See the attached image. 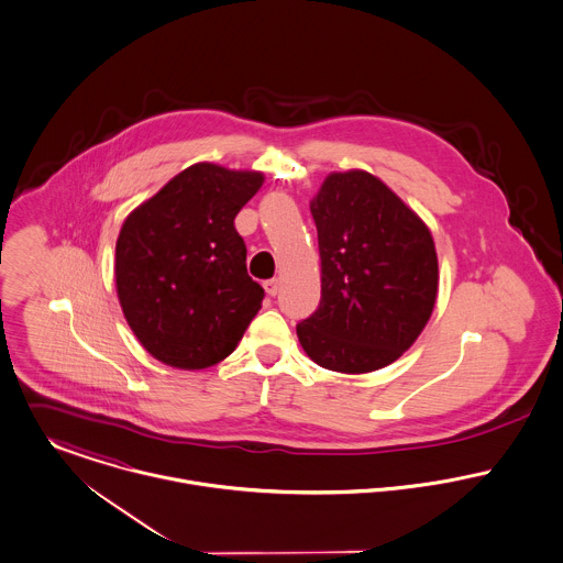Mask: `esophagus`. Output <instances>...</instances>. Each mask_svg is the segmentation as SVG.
Segmentation results:
<instances>
[{
	"instance_id": "esophagus-1",
	"label": "esophagus",
	"mask_w": 563,
	"mask_h": 563,
	"mask_svg": "<svg viewBox=\"0 0 563 563\" xmlns=\"http://www.w3.org/2000/svg\"><path fill=\"white\" fill-rule=\"evenodd\" d=\"M279 279H268V282H264V288H266V292L271 295V297H277V292H279Z\"/></svg>"
}]
</instances>
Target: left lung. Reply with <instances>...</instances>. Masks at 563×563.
I'll return each instance as SVG.
<instances>
[{"instance_id": "obj_1", "label": "left lung", "mask_w": 563, "mask_h": 563, "mask_svg": "<svg viewBox=\"0 0 563 563\" xmlns=\"http://www.w3.org/2000/svg\"><path fill=\"white\" fill-rule=\"evenodd\" d=\"M321 249V303L297 324L322 368L393 364L429 321L438 257L427 225L377 177L331 173L310 203Z\"/></svg>"}]
</instances>
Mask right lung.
<instances>
[{"label":"right lung","mask_w":563,"mask_h":563,"mask_svg":"<svg viewBox=\"0 0 563 563\" xmlns=\"http://www.w3.org/2000/svg\"><path fill=\"white\" fill-rule=\"evenodd\" d=\"M262 173L192 164L136 208L117 241V292L141 344L199 371L225 360L262 308L234 228Z\"/></svg>","instance_id":"right-lung-1"}]
</instances>
